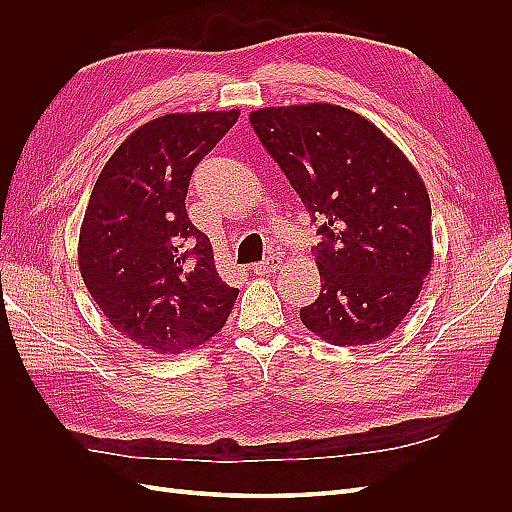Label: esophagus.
<instances>
[{
    "instance_id": "esophagus-1",
    "label": "esophagus",
    "mask_w": 512,
    "mask_h": 512,
    "mask_svg": "<svg viewBox=\"0 0 512 512\" xmlns=\"http://www.w3.org/2000/svg\"><path fill=\"white\" fill-rule=\"evenodd\" d=\"M277 269H282V258L280 256H267L262 262H256L254 265V273L256 275H265V273H275Z\"/></svg>"
}]
</instances>
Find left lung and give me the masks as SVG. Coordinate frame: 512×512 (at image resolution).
Masks as SVG:
<instances>
[{"label":"left lung","instance_id":"left-lung-1","mask_svg":"<svg viewBox=\"0 0 512 512\" xmlns=\"http://www.w3.org/2000/svg\"><path fill=\"white\" fill-rule=\"evenodd\" d=\"M250 123L318 222L320 297L305 327L335 346L389 337L431 269L423 179L374 123L335 104L258 108Z\"/></svg>","mask_w":512,"mask_h":512}]
</instances>
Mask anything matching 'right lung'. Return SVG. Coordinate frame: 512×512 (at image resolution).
Returning a JSON list of instances; mask_svg holds the SVG:
<instances>
[{
	"instance_id": "right-lung-1",
	"label": "right lung",
	"mask_w": 512,
	"mask_h": 512,
	"mask_svg": "<svg viewBox=\"0 0 512 512\" xmlns=\"http://www.w3.org/2000/svg\"><path fill=\"white\" fill-rule=\"evenodd\" d=\"M239 111L173 113L132 132L102 168L79 237V269L102 314L160 354L218 333L237 301L215 271L209 237L185 209L198 162Z\"/></svg>"
}]
</instances>
